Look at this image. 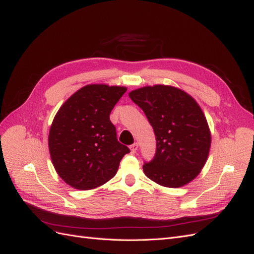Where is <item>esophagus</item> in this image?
<instances>
[{
	"mask_svg": "<svg viewBox=\"0 0 254 254\" xmlns=\"http://www.w3.org/2000/svg\"><path fill=\"white\" fill-rule=\"evenodd\" d=\"M137 148H139V144H137V143L130 145V151H131V153H135Z\"/></svg>",
	"mask_w": 254,
	"mask_h": 254,
	"instance_id": "1",
	"label": "esophagus"
}]
</instances>
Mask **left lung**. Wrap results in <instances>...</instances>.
Wrapping results in <instances>:
<instances>
[{"instance_id": "1", "label": "left lung", "mask_w": 254, "mask_h": 254, "mask_svg": "<svg viewBox=\"0 0 254 254\" xmlns=\"http://www.w3.org/2000/svg\"><path fill=\"white\" fill-rule=\"evenodd\" d=\"M129 97L144 111L156 135L155 158L143 165L146 177L174 189L194 180L211 147V131L200 106L187 92L165 84L133 90Z\"/></svg>"}]
</instances>
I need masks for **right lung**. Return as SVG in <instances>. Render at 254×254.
I'll use <instances>...</instances> for the list:
<instances>
[{
  "mask_svg": "<svg viewBox=\"0 0 254 254\" xmlns=\"http://www.w3.org/2000/svg\"><path fill=\"white\" fill-rule=\"evenodd\" d=\"M127 88L87 84L60 107L50 128L49 149L54 167L77 190L103 186L117 174L130 152L118 141L110 113Z\"/></svg>",
  "mask_w": 254,
  "mask_h": 254,
  "instance_id": "obj_1",
  "label": "right lung"
}]
</instances>
